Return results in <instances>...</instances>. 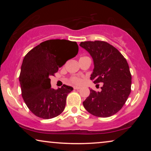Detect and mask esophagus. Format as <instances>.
<instances>
[{"label":"esophagus","instance_id":"1","mask_svg":"<svg viewBox=\"0 0 151 151\" xmlns=\"http://www.w3.org/2000/svg\"><path fill=\"white\" fill-rule=\"evenodd\" d=\"M73 88H74V89H76V90H79L80 87H78V86H74Z\"/></svg>","mask_w":151,"mask_h":151}]
</instances>
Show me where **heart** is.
<instances>
[{"instance_id": "1", "label": "heart", "mask_w": 151, "mask_h": 151, "mask_svg": "<svg viewBox=\"0 0 151 151\" xmlns=\"http://www.w3.org/2000/svg\"><path fill=\"white\" fill-rule=\"evenodd\" d=\"M80 82H81V80H80V78L78 77H72L71 79H70V82L73 84H80Z\"/></svg>"}]
</instances>
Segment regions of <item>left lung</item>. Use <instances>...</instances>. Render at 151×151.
Segmentation results:
<instances>
[{
	"label": "left lung",
	"instance_id": "1",
	"mask_svg": "<svg viewBox=\"0 0 151 151\" xmlns=\"http://www.w3.org/2000/svg\"><path fill=\"white\" fill-rule=\"evenodd\" d=\"M80 46L86 49L93 60L91 80L95 84L102 83L100 91L90 89V95L83 102V106L95 116L113 115L122 108L131 93L129 64L115 47L104 41H85L80 42Z\"/></svg>",
	"mask_w": 151,
	"mask_h": 151
}]
</instances>
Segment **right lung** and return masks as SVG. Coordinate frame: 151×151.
I'll return each mask as SVG.
<instances>
[{"instance_id":"right-lung-1","label":"right lung","mask_w":151,"mask_h":151,"mask_svg":"<svg viewBox=\"0 0 151 151\" xmlns=\"http://www.w3.org/2000/svg\"><path fill=\"white\" fill-rule=\"evenodd\" d=\"M78 53L76 42L54 39L41 42L24 56L19 76L22 96L36 116L51 119L63 113L68 94L73 88L65 84L52 88L49 77Z\"/></svg>"}]
</instances>
